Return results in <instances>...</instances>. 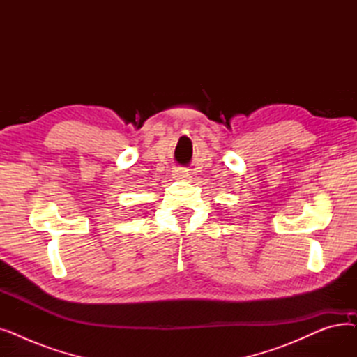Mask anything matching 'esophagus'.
<instances>
[{"label":"esophagus","mask_w":357,"mask_h":357,"mask_svg":"<svg viewBox=\"0 0 357 357\" xmlns=\"http://www.w3.org/2000/svg\"><path fill=\"white\" fill-rule=\"evenodd\" d=\"M174 176L176 179H183V178H186V171H183L182 167H178V169H175V171H174Z\"/></svg>","instance_id":"34e87169"}]
</instances>
